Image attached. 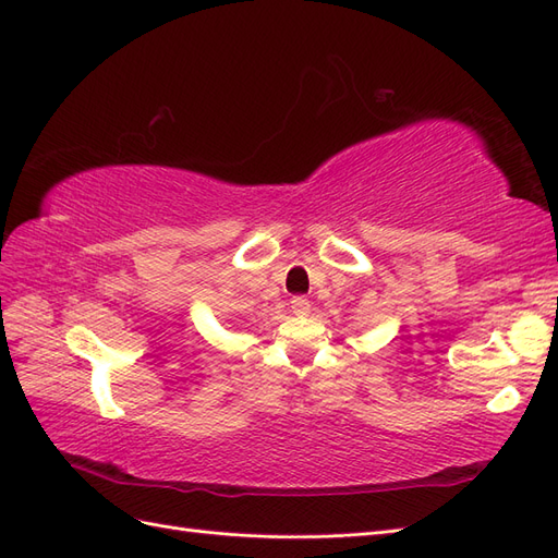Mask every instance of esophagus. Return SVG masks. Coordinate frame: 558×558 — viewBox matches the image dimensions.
Returning a JSON list of instances; mask_svg holds the SVG:
<instances>
[{
  "label": "esophagus",
  "instance_id": "1",
  "mask_svg": "<svg viewBox=\"0 0 558 558\" xmlns=\"http://www.w3.org/2000/svg\"><path fill=\"white\" fill-rule=\"evenodd\" d=\"M290 308H292V313L294 315H299V317H304V315H308L311 313V301L306 299V296H294L292 301H290Z\"/></svg>",
  "mask_w": 558,
  "mask_h": 558
}]
</instances>
